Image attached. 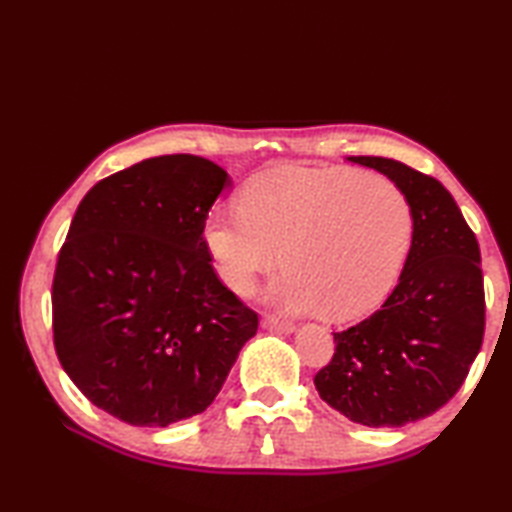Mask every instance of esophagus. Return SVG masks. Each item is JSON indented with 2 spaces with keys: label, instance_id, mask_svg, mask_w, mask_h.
<instances>
[{
  "label": "esophagus",
  "instance_id": "obj_1",
  "mask_svg": "<svg viewBox=\"0 0 512 512\" xmlns=\"http://www.w3.org/2000/svg\"><path fill=\"white\" fill-rule=\"evenodd\" d=\"M262 327L268 329V332H275V334H293V332H296V325L289 323V320L277 318V316H266L262 320Z\"/></svg>",
  "mask_w": 512,
  "mask_h": 512
}]
</instances>
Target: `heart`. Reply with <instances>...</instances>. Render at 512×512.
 <instances>
[{
    "label": "heart",
    "mask_w": 512,
    "mask_h": 512,
    "mask_svg": "<svg viewBox=\"0 0 512 512\" xmlns=\"http://www.w3.org/2000/svg\"><path fill=\"white\" fill-rule=\"evenodd\" d=\"M203 241L237 296L284 262L289 271L268 300L354 320L393 289L411 241V207L393 180L375 173L277 167L244 187L239 212L207 216Z\"/></svg>",
    "instance_id": "b5f03b06"
}]
</instances>
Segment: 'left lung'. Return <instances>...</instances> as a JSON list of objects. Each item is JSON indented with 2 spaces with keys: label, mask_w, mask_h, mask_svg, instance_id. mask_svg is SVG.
I'll use <instances>...</instances> for the list:
<instances>
[{
  "label": "left lung",
  "mask_w": 512,
  "mask_h": 512,
  "mask_svg": "<svg viewBox=\"0 0 512 512\" xmlns=\"http://www.w3.org/2000/svg\"><path fill=\"white\" fill-rule=\"evenodd\" d=\"M384 173L411 207L413 237L400 282L377 314L334 334L336 352L314 384L323 400L366 427H402L456 395L481 350V253L452 194L391 158L350 155Z\"/></svg>",
  "instance_id": "left-lung-1"
}]
</instances>
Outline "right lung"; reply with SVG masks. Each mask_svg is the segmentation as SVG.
<instances>
[{"label":"right lung","instance_id":"obj_1","mask_svg":"<svg viewBox=\"0 0 512 512\" xmlns=\"http://www.w3.org/2000/svg\"><path fill=\"white\" fill-rule=\"evenodd\" d=\"M228 187L212 160L160 155L94 185L69 225L51 289L56 354L94 406L135 427L205 411L257 334L203 241Z\"/></svg>","mask_w":512,"mask_h":512}]
</instances>
